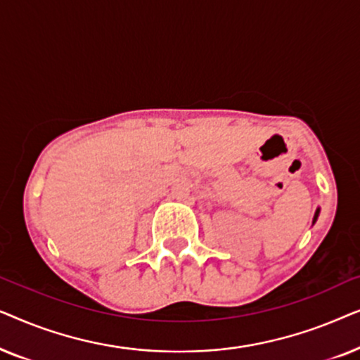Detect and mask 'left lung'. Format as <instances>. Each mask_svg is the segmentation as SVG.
<instances>
[{
  "label": "left lung",
  "instance_id": "1",
  "mask_svg": "<svg viewBox=\"0 0 360 360\" xmlns=\"http://www.w3.org/2000/svg\"><path fill=\"white\" fill-rule=\"evenodd\" d=\"M318 214H319V208L316 210V213H314V218H313V224L316 223V219H318Z\"/></svg>",
  "mask_w": 360,
  "mask_h": 360
}]
</instances>
